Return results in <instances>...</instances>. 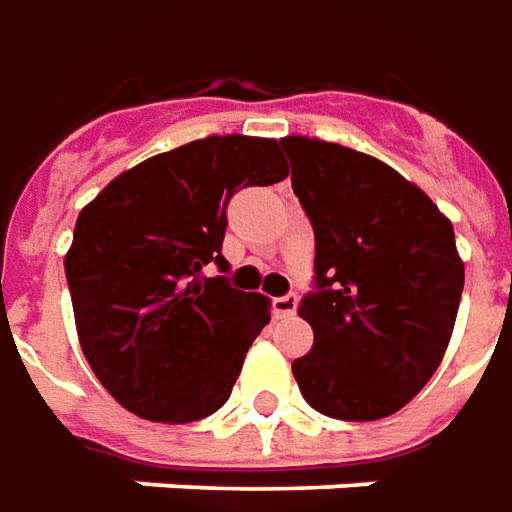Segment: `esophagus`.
I'll list each match as a JSON object with an SVG mask.
<instances>
[{
	"instance_id": "obj_1",
	"label": "esophagus",
	"mask_w": 512,
	"mask_h": 512,
	"mask_svg": "<svg viewBox=\"0 0 512 512\" xmlns=\"http://www.w3.org/2000/svg\"><path fill=\"white\" fill-rule=\"evenodd\" d=\"M273 308L278 317H292L297 311V297L295 295H284V297H275Z\"/></svg>"
}]
</instances>
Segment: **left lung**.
Here are the masks:
<instances>
[{"instance_id": "8db88e82", "label": "left lung", "mask_w": 512, "mask_h": 512, "mask_svg": "<svg viewBox=\"0 0 512 512\" xmlns=\"http://www.w3.org/2000/svg\"><path fill=\"white\" fill-rule=\"evenodd\" d=\"M281 148L317 242V289L297 308L314 344L292 375L331 419L391 416L433 378L452 339L463 292L452 223L369 154L300 134Z\"/></svg>"}]
</instances>
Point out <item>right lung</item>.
Wrapping results in <instances>:
<instances>
[{
	"label": "right lung",
	"mask_w": 512,
	"mask_h": 512,
	"mask_svg": "<svg viewBox=\"0 0 512 512\" xmlns=\"http://www.w3.org/2000/svg\"><path fill=\"white\" fill-rule=\"evenodd\" d=\"M286 176L273 137L209 134L123 170L79 212L65 253L76 336L126 411L184 424L226 405L270 300L201 273L228 270L231 195Z\"/></svg>",
	"instance_id": "1"
}]
</instances>
